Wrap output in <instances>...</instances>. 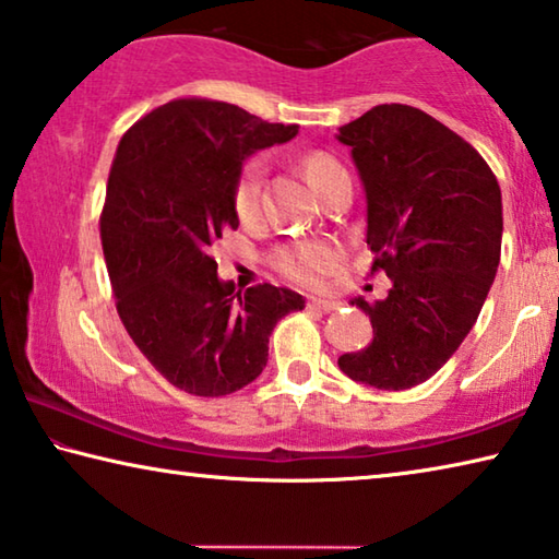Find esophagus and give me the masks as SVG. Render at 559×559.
<instances>
[{
	"mask_svg": "<svg viewBox=\"0 0 559 559\" xmlns=\"http://www.w3.org/2000/svg\"><path fill=\"white\" fill-rule=\"evenodd\" d=\"M306 306L310 310H323V313H330V310H337L340 302L337 300H325V298H310Z\"/></svg>",
	"mask_w": 559,
	"mask_h": 559,
	"instance_id": "34e87169",
	"label": "esophagus"
}]
</instances>
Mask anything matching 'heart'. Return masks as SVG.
<instances>
[{
  "label": "heart",
  "instance_id": "obj_1",
  "mask_svg": "<svg viewBox=\"0 0 559 559\" xmlns=\"http://www.w3.org/2000/svg\"><path fill=\"white\" fill-rule=\"evenodd\" d=\"M302 169L318 192H323L330 179L343 175L345 169L333 155L308 153L302 157ZM261 185L263 159L251 157L239 169L234 182V212L241 222H253L261 214ZM273 266L283 278L302 288H316L340 266V249L333 241H296L286 243L273 253Z\"/></svg>",
  "mask_w": 559,
  "mask_h": 559
}]
</instances>
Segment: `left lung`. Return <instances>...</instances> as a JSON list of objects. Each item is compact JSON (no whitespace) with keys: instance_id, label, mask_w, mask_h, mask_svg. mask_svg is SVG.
<instances>
[{"instance_id":"left-lung-1","label":"left lung","mask_w":559,"mask_h":559,"mask_svg":"<svg viewBox=\"0 0 559 559\" xmlns=\"http://www.w3.org/2000/svg\"><path fill=\"white\" fill-rule=\"evenodd\" d=\"M337 138L365 185L372 273L392 278L384 300H353L372 343L337 365L374 390H409L447 365L484 308L500 261V187L476 147L402 103L374 106Z\"/></svg>"}]
</instances>
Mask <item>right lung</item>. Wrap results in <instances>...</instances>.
<instances>
[{
	"mask_svg": "<svg viewBox=\"0 0 559 559\" xmlns=\"http://www.w3.org/2000/svg\"><path fill=\"white\" fill-rule=\"evenodd\" d=\"M212 98H175L140 118L112 157L100 243L118 316L177 390L224 396L257 380L269 337L302 296L271 283L234 290L210 249L239 226L234 182L246 155L296 138Z\"/></svg>",
	"mask_w": 559,
	"mask_h": 559,
	"instance_id": "right-lung-1",
	"label": "right lung"
}]
</instances>
